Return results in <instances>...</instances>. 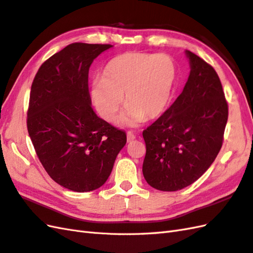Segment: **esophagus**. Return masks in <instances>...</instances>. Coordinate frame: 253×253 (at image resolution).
I'll return each mask as SVG.
<instances>
[{
    "label": "esophagus",
    "instance_id": "1",
    "mask_svg": "<svg viewBox=\"0 0 253 253\" xmlns=\"http://www.w3.org/2000/svg\"><path fill=\"white\" fill-rule=\"evenodd\" d=\"M135 139V134L132 131H128L127 132V141L128 142H131Z\"/></svg>",
    "mask_w": 253,
    "mask_h": 253
}]
</instances>
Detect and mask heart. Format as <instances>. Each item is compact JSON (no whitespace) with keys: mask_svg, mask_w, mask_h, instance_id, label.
<instances>
[{"mask_svg":"<svg viewBox=\"0 0 253 253\" xmlns=\"http://www.w3.org/2000/svg\"><path fill=\"white\" fill-rule=\"evenodd\" d=\"M176 79V65L168 54L128 52L110 61L103 79L90 86V97L103 120L113 121L125 97L126 111L120 122L135 126L153 120L169 106Z\"/></svg>","mask_w":253,"mask_h":253,"instance_id":"heart-1","label":"heart"}]
</instances>
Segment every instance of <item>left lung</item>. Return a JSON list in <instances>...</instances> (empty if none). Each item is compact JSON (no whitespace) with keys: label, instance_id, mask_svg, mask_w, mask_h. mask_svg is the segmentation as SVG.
<instances>
[{"label":"left lung","instance_id":"left-lung-1","mask_svg":"<svg viewBox=\"0 0 253 253\" xmlns=\"http://www.w3.org/2000/svg\"><path fill=\"white\" fill-rule=\"evenodd\" d=\"M190 75L172 106L143 131L144 178L153 188L176 191L201 177L222 146L229 107L216 70L191 51Z\"/></svg>","mask_w":253,"mask_h":253}]
</instances>
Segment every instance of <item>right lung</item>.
I'll list each match as a JSON object with an SVG mask.
<instances>
[{
	"instance_id": "1",
	"label": "right lung",
	"mask_w": 253,
	"mask_h": 253,
	"mask_svg": "<svg viewBox=\"0 0 253 253\" xmlns=\"http://www.w3.org/2000/svg\"><path fill=\"white\" fill-rule=\"evenodd\" d=\"M112 44L74 42L44 61L32 83L27 126L49 176L77 192L106 183L126 132L93 111L90 64Z\"/></svg>"
}]
</instances>
